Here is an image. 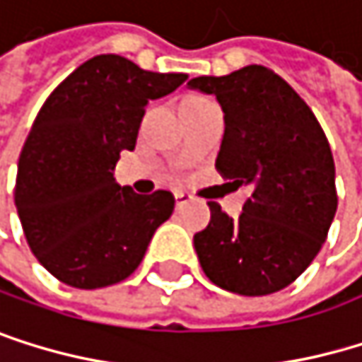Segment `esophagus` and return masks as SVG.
I'll return each mask as SVG.
<instances>
[{
  "label": "esophagus",
  "mask_w": 362,
  "mask_h": 362,
  "mask_svg": "<svg viewBox=\"0 0 362 362\" xmlns=\"http://www.w3.org/2000/svg\"><path fill=\"white\" fill-rule=\"evenodd\" d=\"M175 203H177V209H183V207L189 203V196L183 194V192H177V194H175Z\"/></svg>",
  "instance_id": "esophagus-1"
}]
</instances>
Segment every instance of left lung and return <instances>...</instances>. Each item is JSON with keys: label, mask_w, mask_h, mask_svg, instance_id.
I'll list each match as a JSON object with an SVG mask.
<instances>
[{"label": "left lung", "mask_w": 362, "mask_h": 362, "mask_svg": "<svg viewBox=\"0 0 362 362\" xmlns=\"http://www.w3.org/2000/svg\"><path fill=\"white\" fill-rule=\"evenodd\" d=\"M224 112L218 173L252 194L240 218L207 203L211 220L194 235L207 279L240 296L291 285L322 250L337 211L334 159L311 107L259 64L224 77H194Z\"/></svg>", "instance_id": "obj_1"}]
</instances>
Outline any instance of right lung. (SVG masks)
<instances>
[{"instance_id": "add662e5", "label": "right lung", "mask_w": 362, "mask_h": 362, "mask_svg": "<svg viewBox=\"0 0 362 362\" xmlns=\"http://www.w3.org/2000/svg\"><path fill=\"white\" fill-rule=\"evenodd\" d=\"M185 79L107 53L77 66L40 107L19 157L14 205L34 257L58 281L77 289L124 281L173 216L170 192L120 187L114 166L136 148L148 99Z\"/></svg>"}]
</instances>
